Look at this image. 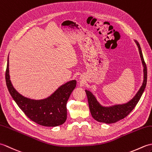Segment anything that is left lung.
I'll list each match as a JSON object with an SVG mask.
<instances>
[{
    "instance_id": "8db88e82",
    "label": "left lung",
    "mask_w": 152,
    "mask_h": 152,
    "mask_svg": "<svg viewBox=\"0 0 152 152\" xmlns=\"http://www.w3.org/2000/svg\"><path fill=\"white\" fill-rule=\"evenodd\" d=\"M134 42L138 48V51H139L140 57L143 66L144 80L142 84L136 93V95L134 96V97L129 102L124 103V104H115L109 106H104L100 104L95 95L89 90L86 89L90 112H91L92 117L96 121L110 124H114V123L121 120L130 114V112L133 110L139 101L141 96L142 95V93L146 88L147 82V68L146 64L144 62L140 44L137 40H134Z\"/></svg>"
}]
</instances>
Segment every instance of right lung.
I'll list each match as a JSON object with an SVG mask.
<instances>
[{
  "label": "right lung",
  "mask_w": 152,
  "mask_h": 152,
  "mask_svg": "<svg viewBox=\"0 0 152 152\" xmlns=\"http://www.w3.org/2000/svg\"><path fill=\"white\" fill-rule=\"evenodd\" d=\"M5 78L12 97L31 120L46 127H57L65 122L67 115L66 102L76 86L75 80L61 86L47 98L36 100L25 97L14 88L10 79L8 57Z\"/></svg>",
  "instance_id": "obj_1"
}]
</instances>
